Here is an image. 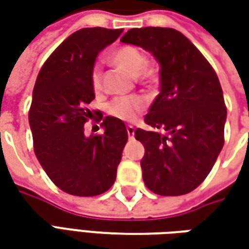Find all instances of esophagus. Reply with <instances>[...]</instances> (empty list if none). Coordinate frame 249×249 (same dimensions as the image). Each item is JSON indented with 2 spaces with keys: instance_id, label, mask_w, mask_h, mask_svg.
<instances>
[{
  "instance_id": "1",
  "label": "esophagus",
  "mask_w": 249,
  "mask_h": 249,
  "mask_svg": "<svg viewBox=\"0 0 249 249\" xmlns=\"http://www.w3.org/2000/svg\"><path fill=\"white\" fill-rule=\"evenodd\" d=\"M134 131H136V129H134L133 126H127V134H129V137H133V136H134Z\"/></svg>"
}]
</instances>
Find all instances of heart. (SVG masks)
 <instances>
[{
  "instance_id": "1",
  "label": "heart",
  "mask_w": 249,
  "mask_h": 249,
  "mask_svg": "<svg viewBox=\"0 0 249 249\" xmlns=\"http://www.w3.org/2000/svg\"><path fill=\"white\" fill-rule=\"evenodd\" d=\"M110 62L116 65L118 68L126 71L131 76H137L141 80H151L152 71L149 69L148 59L145 53L141 50L131 47V45H122L113 50L109 55ZM91 87L95 94H100L102 91V71L98 65L92 68L90 73ZM147 107V102L140 95H129V97H118L112 100L107 107L108 115L116 119L124 122H133L137 119L141 112H144Z\"/></svg>"
}]
</instances>
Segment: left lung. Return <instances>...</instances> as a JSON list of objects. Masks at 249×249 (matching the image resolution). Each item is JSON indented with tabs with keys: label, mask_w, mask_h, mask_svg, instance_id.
Masks as SVG:
<instances>
[{
	"label": "left lung",
	"mask_w": 249,
	"mask_h": 249,
	"mask_svg": "<svg viewBox=\"0 0 249 249\" xmlns=\"http://www.w3.org/2000/svg\"><path fill=\"white\" fill-rule=\"evenodd\" d=\"M120 41L144 48L160 65V92L144 119L154 130L134 133L145 148L144 183L159 196L187 194L205 180L225 144L227 109L216 72L175 29H131Z\"/></svg>",
	"instance_id": "left-lung-1"
}]
</instances>
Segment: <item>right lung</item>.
I'll return each mask as SVG.
<instances>
[{"label": "right lung", "instance_id": "add662e5", "mask_svg": "<svg viewBox=\"0 0 249 249\" xmlns=\"http://www.w3.org/2000/svg\"><path fill=\"white\" fill-rule=\"evenodd\" d=\"M122 29L86 27L71 34L45 61L34 84L29 123L34 154L47 176L62 191L79 196H100L116 178L127 142L124 123L102 119V134L86 137L87 108L95 98L90 73L97 55Z\"/></svg>", "mask_w": 249, "mask_h": 249}]
</instances>
